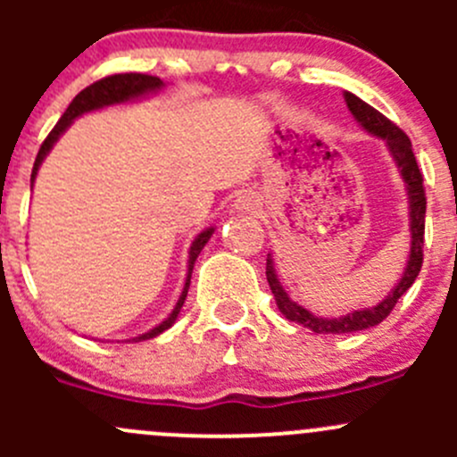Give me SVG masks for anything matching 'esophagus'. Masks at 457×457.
Masks as SVG:
<instances>
[{
	"instance_id": "1",
	"label": "esophagus",
	"mask_w": 457,
	"mask_h": 457,
	"mask_svg": "<svg viewBox=\"0 0 457 457\" xmlns=\"http://www.w3.org/2000/svg\"><path fill=\"white\" fill-rule=\"evenodd\" d=\"M258 207H261V201H258L254 192H241V195L237 196V201H234V210L241 212V214H252Z\"/></svg>"
}]
</instances>
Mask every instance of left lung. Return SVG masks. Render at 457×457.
I'll return each instance as SVG.
<instances>
[{"label": "left lung", "mask_w": 457, "mask_h": 457, "mask_svg": "<svg viewBox=\"0 0 457 457\" xmlns=\"http://www.w3.org/2000/svg\"><path fill=\"white\" fill-rule=\"evenodd\" d=\"M343 96L349 112H352V117L356 119L358 126H361L365 132H370L371 137H378L380 141H385L386 150H389L391 159H394L395 168H398L400 179L404 181V190H407V203H409V232H411V245H409L407 265H404L403 276H400V280L394 285V289H391V292L386 294L378 305L353 310L349 312V314L338 316V318H325V316L312 314L307 307L298 305L296 301H292L289 294L285 292L278 274H276L274 258H271V254H267V270H265L267 283H270V289L271 294H274L280 314L287 318V320H294L298 322V325L307 327V329L316 331V334H353V331H362V329H370V327H376L378 322H382L391 314V310L395 307L398 298L411 287L413 280L418 278L422 267L427 199H425V187H422V174L420 170H418L416 156H413L411 141H409V137L404 135L395 123H391L385 114H380L376 108H371L370 104L358 99L356 95L345 90Z\"/></svg>", "instance_id": "left-lung-1"}]
</instances>
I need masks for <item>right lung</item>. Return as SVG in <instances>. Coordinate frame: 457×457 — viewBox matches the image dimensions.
<instances>
[{"instance_id":"1","label":"right lung","mask_w":457,"mask_h":457,"mask_svg":"<svg viewBox=\"0 0 457 457\" xmlns=\"http://www.w3.org/2000/svg\"><path fill=\"white\" fill-rule=\"evenodd\" d=\"M161 87H165V84L159 79V77L139 75V72H126V75L105 77V79L95 81V84L87 86L86 90H81L79 95L72 99V104L68 105V110L63 112V117L59 119L57 126L53 128V132H50V135L46 137V141L41 143L39 154H37L35 165H32L30 190H32V186H35V179H37V172H39V165L44 163V159L48 156V152L53 150L54 143L59 141V137H62L63 132H66L68 128L75 123L77 117H81V114H86V112H95V110L108 108V105H119V104H130V101H139V99H143V96L156 95ZM212 234H214V228H205L199 234V237L192 241L190 252H187L186 285H183V292H181V296H179L177 305H174L172 314L165 318V320H161L156 327L147 329L145 334L135 336V338H130V340H135V343H139V340H150V338H154V336H159L161 331L170 329V327L174 325V320H177L179 312H181V307H183V303H186L187 289H190V278H192V270H195V261L199 258L201 250L205 247V243L212 238Z\"/></svg>"}]
</instances>
